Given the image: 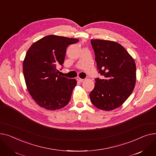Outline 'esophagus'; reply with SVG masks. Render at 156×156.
<instances>
[{"mask_svg": "<svg viewBox=\"0 0 156 156\" xmlns=\"http://www.w3.org/2000/svg\"><path fill=\"white\" fill-rule=\"evenodd\" d=\"M77 80L78 82H82L84 81V79H81V78H80V77H77Z\"/></svg>", "mask_w": 156, "mask_h": 156, "instance_id": "1", "label": "esophagus"}]
</instances>
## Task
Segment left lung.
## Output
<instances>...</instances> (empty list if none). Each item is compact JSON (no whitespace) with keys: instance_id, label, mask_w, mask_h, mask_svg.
<instances>
[{"instance_id":"left-lung-1","label":"left lung","mask_w":156,"mask_h":156,"mask_svg":"<svg viewBox=\"0 0 156 156\" xmlns=\"http://www.w3.org/2000/svg\"><path fill=\"white\" fill-rule=\"evenodd\" d=\"M98 73L103 79H95L89 96L96 108L110 111L120 106L134 89L136 65L126 49L116 42L91 40Z\"/></svg>"}]
</instances>
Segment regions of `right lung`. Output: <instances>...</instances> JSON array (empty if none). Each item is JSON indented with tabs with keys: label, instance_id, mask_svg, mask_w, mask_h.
<instances>
[{
	"label": "right lung",
	"instance_id": "right-lung-1",
	"mask_svg": "<svg viewBox=\"0 0 156 156\" xmlns=\"http://www.w3.org/2000/svg\"><path fill=\"white\" fill-rule=\"evenodd\" d=\"M78 39L48 35L34 43L27 50L23 70L27 89L34 101L49 110L65 107L77 84L75 79L58 75L69 45Z\"/></svg>",
	"mask_w": 156,
	"mask_h": 156
}]
</instances>
